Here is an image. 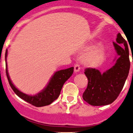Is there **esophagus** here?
Here are the masks:
<instances>
[{
	"mask_svg": "<svg viewBox=\"0 0 133 133\" xmlns=\"http://www.w3.org/2000/svg\"><path fill=\"white\" fill-rule=\"evenodd\" d=\"M74 69H75V72H78L79 71H80V65H79V64H75V67H74Z\"/></svg>",
	"mask_w": 133,
	"mask_h": 133,
	"instance_id": "1",
	"label": "esophagus"
}]
</instances>
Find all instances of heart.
Returning a JSON list of instances; mask_svg holds the SVG:
<instances>
[{
	"instance_id": "obj_1",
	"label": "heart",
	"mask_w": 133,
	"mask_h": 133,
	"mask_svg": "<svg viewBox=\"0 0 133 133\" xmlns=\"http://www.w3.org/2000/svg\"><path fill=\"white\" fill-rule=\"evenodd\" d=\"M105 57V52L101 47L96 48L92 51L88 53L84 57V61L86 65L95 67L102 62Z\"/></svg>"
}]
</instances>
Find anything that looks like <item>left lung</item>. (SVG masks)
Instances as JSON below:
<instances>
[{
    "mask_svg": "<svg viewBox=\"0 0 133 133\" xmlns=\"http://www.w3.org/2000/svg\"><path fill=\"white\" fill-rule=\"evenodd\" d=\"M113 45L118 55L115 64L104 73L95 68H86L88 87L82 95L85 102L93 106L106 105L113 102L122 90L130 69L127 43L120 33Z\"/></svg>",
    "mask_w": 133,
    "mask_h": 133,
    "instance_id": "left-lung-1",
    "label": "left lung"
}]
</instances>
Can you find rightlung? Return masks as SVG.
<instances>
[{"label":"right lung","mask_w":133,"mask_h":133,"mask_svg":"<svg viewBox=\"0 0 133 133\" xmlns=\"http://www.w3.org/2000/svg\"><path fill=\"white\" fill-rule=\"evenodd\" d=\"M7 55L8 50H6V54H5L6 68V73L11 88H12L13 91L17 96L35 107H43L48 105L51 104L53 102H54L56 99H57V98L60 95L64 84L66 82V80H68L70 78V76L73 73V69H74L73 67L55 72L45 89H43L41 92L37 95L31 96V95H26V94L20 91L18 89L15 88V86L11 81L8 72L7 62H6Z\"/></svg>","instance_id":"1"}]
</instances>
